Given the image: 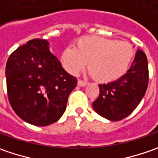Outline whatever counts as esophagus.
Wrapping results in <instances>:
<instances>
[{"label":"esophagus","instance_id":"obj_1","mask_svg":"<svg viewBox=\"0 0 158 158\" xmlns=\"http://www.w3.org/2000/svg\"><path fill=\"white\" fill-rule=\"evenodd\" d=\"M77 84H78V86H81V87H82V86H85V85L87 84V82L82 81V80H81V79H79V80H78V82H77Z\"/></svg>","mask_w":158,"mask_h":158}]
</instances>
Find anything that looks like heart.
<instances>
[{
  "instance_id": "1",
  "label": "heart",
  "mask_w": 158,
  "mask_h": 158,
  "mask_svg": "<svg viewBox=\"0 0 158 158\" xmlns=\"http://www.w3.org/2000/svg\"><path fill=\"white\" fill-rule=\"evenodd\" d=\"M135 55L134 47L127 42L101 37H85L69 46L61 54L62 65L69 73L76 75L88 61L90 74L98 81L117 80L127 71Z\"/></svg>"
}]
</instances>
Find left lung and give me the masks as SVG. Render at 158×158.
Instances as JSON below:
<instances>
[{
	"mask_svg": "<svg viewBox=\"0 0 158 158\" xmlns=\"http://www.w3.org/2000/svg\"><path fill=\"white\" fill-rule=\"evenodd\" d=\"M149 83L146 54L138 50L130 69L118 80L99 84V96L92 103L96 112L112 121L121 120L134 112Z\"/></svg>",
	"mask_w": 158,
	"mask_h": 158,
	"instance_id": "8db88e82",
	"label": "left lung"
}]
</instances>
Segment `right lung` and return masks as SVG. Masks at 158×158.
<instances>
[{"mask_svg": "<svg viewBox=\"0 0 158 158\" xmlns=\"http://www.w3.org/2000/svg\"><path fill=\"white\" fill-rule=\"evenodd\" d=\"M48 46L46 40H30L11 53L6 64L10 106L22 119L40 127L52 124L62 116L77 84Z\"/></svg>", "mask_w": 158, "mask_h": 158, "instance_id": "right-lung-1", "label": "right lung"}]
</instances>
